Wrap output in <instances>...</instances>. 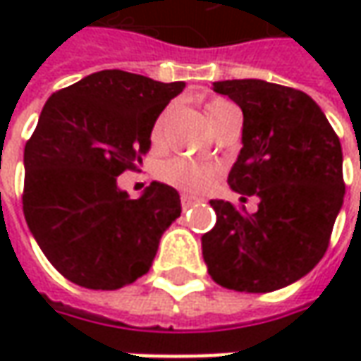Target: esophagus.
Masks as SVG:
<instances>
[{
	"instance_id": "1",
	"label": "esophagus",
	"mask_w": 361,
	"mask_h": 361,
	"mask_svg": "<svg viewBox=\"0 0 361 361\" xmlns=\"http://www.w3.org/2000/svg\"><path fill=\"white\" fill-rule=\"evenodd\" d=\"M197 201H199V199H197V197H190V195H183V197H180V202H183V209H185V211L190 209Z\"/></svg>"
}]
</instances>
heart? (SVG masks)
Listing matches in <instances>:
<instances>
[{
	"mask_svg": "<svg viewBox=\"0 0 361 361\" xmlns=\"http://www.w3.org/2000/svg\"><path fill=\"white\" fill-rule=\"evenodd\" d=\"M227 108H233L231 102L223 100V98H215L211 100L207 108H204V114L209 122L213 120ZM162 124H164V116H160L159 122L154 124L152 134H150V140L152 145L159 146L160 138H162ZM160 176L164 183L173 185V187L180 188V190H187V192H204L207 188L213 185L216 176V169L213 166H207V164H197V162H188V160H169L166 164H162L160 169Z\"/></svg>",
	"mask_w": 361,
	"mask_h": 361,
	"instance_id": "heart-1",
	"label": "heart"
}]
</instances>
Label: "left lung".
I'll return each instance as SVG.
<instances>
[{
	"label": "left lung",
	"mask_w": 361,
	"mask_h": 361,
	"mask_svg": "<svg viewBox=\"0 0 361 361\" xmlns=\"http://www.w3.org/2000/svg\"><path fill=\"white\" fill-rule=\"evenodd\" d=\"M243 112L241 152L229 187L257 197L249 215L215 199L216 225L201 237L216 283L267 293L295 283L319 263L343 204V154L326 114L305 92L265 80L215 82Z\"/></svg>",
	"instance_id": "8db88e82"
}]
</instances>
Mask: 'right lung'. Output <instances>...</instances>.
Segmentation results:
<instances>
[{
    "label": "right lung",
    "mask_w": 361,
    "mask_h": 361,
    "mask_svg": "<svg viewBox=\"0 0 361 361\" xmlns=\"http://www.w3.org/2000/svg\"><path fill=\"white\" fill-rule=\"evenodd\" d=\"M183 88L102 70L48 98L23 150V215L72 283L106 291L134 283L180 216L176 188L152 180L130 199L118 176L142 162L154 122Z\"/></svg>",
    "instance_id": "obj_1"
}]
</instances>
